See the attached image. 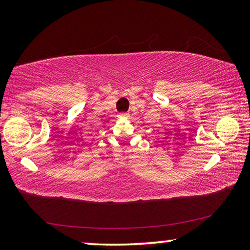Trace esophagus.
Here are the masks:
<instances>
[{"mask_svg":"<svg viewBox=\"0 0 250 250\" xmlns=\"http://www.w3.org/2000/svg\"><path fill=\"white\" fill-rule=\"evenodd\" d=\"M118 117H119V118H128L129 113H121V115H119Z\"/></svg>","mask_w":250,"mask_h":250,"instance_id":"1","label":"esophagus"}]
</instances>
